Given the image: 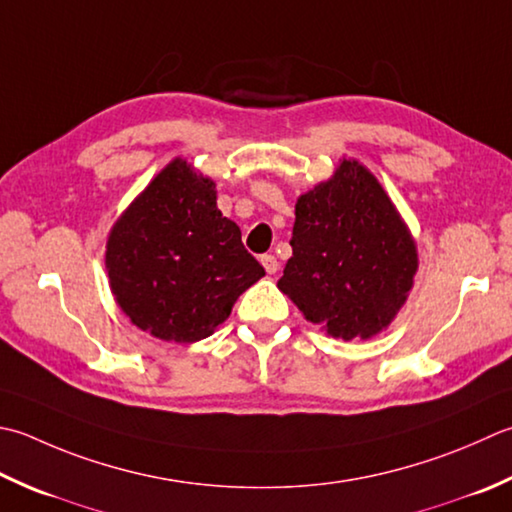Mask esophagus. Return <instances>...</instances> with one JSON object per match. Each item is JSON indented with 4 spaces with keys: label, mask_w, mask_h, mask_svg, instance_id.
Masks as SVG:
<instances>
[{
    "label": "esophagus",
    "mask_w": 512,
    "mask_h": 512,
    "mask_svg": "<svg viewBox=\"0 0 512 512\" xmlns=\"http://www.w3.org/2000/svg\"><path fill=\"white\" fill-rule=\"evenodd\" d=\"M259 262H262V266L266 268L268 275H275L277 273L279 262H277L275 255H262V259H259Z\"/></svg>",
    "instance_id": "obj_1"
}]
</instances>
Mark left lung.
I'll use <instances>...</instances> for the list:
<instances>
[{"label": "left lung", "mask_w": 512, "mask_h": 512, "mask_svg": "<svg viewBox=\"0 0 512 512\" xmlns=\"http://www.w3.org/2000/svg\"><path fill=\"white\" fill-rule=\"evenodd\" d=\"M293 257L277 288L335 339H370L413 288L417 246L377 177L342 159L295 204Z\"/></svg>", "instance_id": "obj_1"}]
</instances>
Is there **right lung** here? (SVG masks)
Returning a JSON list of instances; mask_svg holds the SVG:
<instances>
[{
  "mask_svg": "<svg viewBox=\"0 0 512 512\" xmlns=\"http://www.w3.org/2000/svg\"><path fill=\"white\" fill-rule=\"evenodd\" d=\"M119 308L157 339L193 344L226 322L266 273L217 208L215 182L177 157L130 204L106 242Z\"/></svg>",
  "mask_w": 512,
  "mask_h": 512,
  "instance_id": "obj_1",
  "label": "right lung"
}]
</instances>
